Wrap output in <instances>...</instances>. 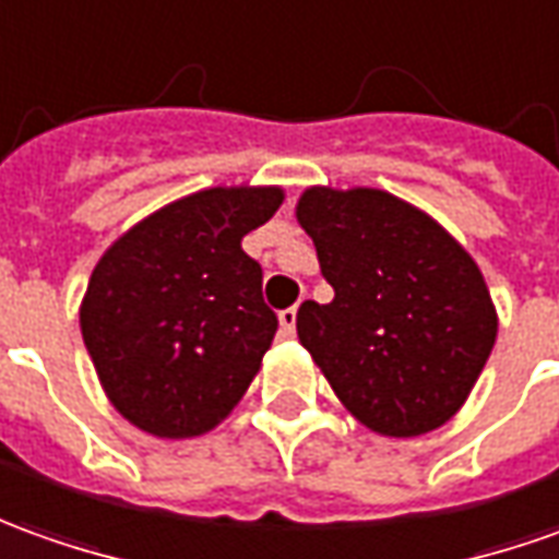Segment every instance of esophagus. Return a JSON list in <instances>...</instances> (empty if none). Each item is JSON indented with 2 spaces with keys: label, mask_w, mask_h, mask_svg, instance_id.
Here are the masks:
<instances>
[{
  "label": "esophagus",
  "mask_w": 559,
  "mask_h": 559,
  "mask_svg": "<svg viewBox=\"0 0 559 559\" xmlns=\"http://www.w3.org/2000/svg\"><path fill=\"white\" fill-rule=\"evenodd\" d=\"M295 322H298V307H286L280 313V334L283 337H295Z\"/></svg>",
  "instance_id": "obj_1"
}]
</instances>
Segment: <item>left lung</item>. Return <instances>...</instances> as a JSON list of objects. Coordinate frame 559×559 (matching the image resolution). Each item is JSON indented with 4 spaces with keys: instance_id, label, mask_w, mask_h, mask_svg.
Segmentation results:
<instances>
[{
    "instance_id": "obj_1",
    "label": "left lung",
    "mask_w": 559,
    "mask_h": 559,
    "mask_svg": "<svg viewBox=\"0 0 559 559\" xmlns=\"http://www.w3.org/2000/svg\"><path fill=\"white\" fill-rule=\"evenodd\" d=\"M331 304L298 337L346 411L386 438L444 426L475 390L499 317L475 258L432 215L380 188H307L295 206Z\"/></svg>"
}]
</instances>
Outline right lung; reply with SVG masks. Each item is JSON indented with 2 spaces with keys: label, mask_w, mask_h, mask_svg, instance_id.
Here are the masks:
<instances>
[{
  "label": "right lung",
  "mask_w": 559,
  "mask_h": 559,
  "mask_svg": "<svg viewBox=\"0 0 559 559\" xmlns=\"http://www.w3.org/2000/svg\"><path fill=\"white\" fill-rule=\"evenodd\" d=\"M276 185H218L145 215L96 261L79 322L115 411L155 438H198L237 407L276 334L242 237Z\"/></svg>",
  "instance_id": "obj_1"
}]
</instances>
